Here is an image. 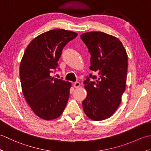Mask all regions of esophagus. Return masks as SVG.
Here are the masks:
<instances>
[{"label": "esophagus", "instance_id": "esophagus-1", "mask_svg": "<svg viewBox=\"0 0 151 151\" xmlns=\"http://www.w3.org/2000/svg\"><path fill=\"white\" fill-rule=\"evenodd\" d=\"M73 86H74V87L76 88H79L80 86H81V83H80L79 82H76L74 83Z\"/></svg>", "mask_w": 151, "mask_h": 151}]
</instances>
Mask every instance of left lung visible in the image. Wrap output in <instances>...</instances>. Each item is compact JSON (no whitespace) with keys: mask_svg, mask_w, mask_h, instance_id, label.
<instances>
[{"mask_svg":"<svg viewBox=\"0 0 151 151\" xmlns=\"http://www.w3.org/2000/svg\"><path fill=\"white\" fill-rule=\"evenodd\" d=\"M81 38L91 54L89 69L98 74H89L84 82L88 93L83 108L91 119L102 121L111 117L121 102L126 88L127 54L119 39L104 32H89Z\"/></svg>","mask_w":151,"mask_h":151,"instance_id":"1","label":"left lung"}]
</instances>
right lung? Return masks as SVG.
<instances>
[{
  "label": "right lung",
  "mask_w": 151,
  "mask_h": 151,
  "mask_svg": "<svg viewBox=\"0 0 151 151\" xmlns=\"http://www.w3.org/2000/svg\"><path fill=\"white\" fill-rule=\"evenodd\" d=\"M77 35L63 29L50 30L34 39L25 50L19 69L22 93L43 119L58 117L66 106L71 83L51 75L58 67L63 47Z\"/></svg>",
  "instance_id": "right-lung-1"
}]
</instances>
